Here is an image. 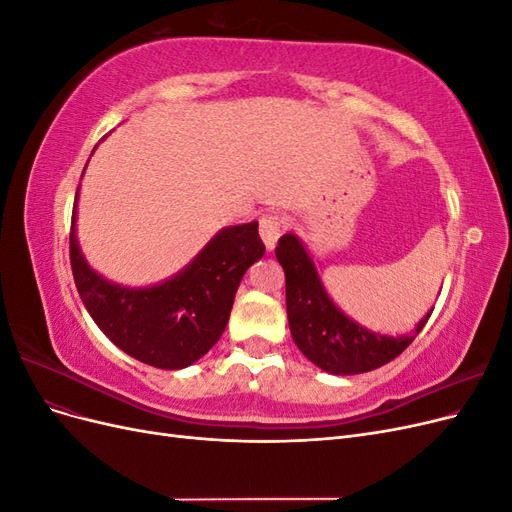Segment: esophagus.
Here are the masks:
<instances>
[{
  "mask_svg": "<svg viewBox=\"0 0 512 512\" xmlns=\"http://www.w3.org/2000/svg\"><path fill=\"white\" fill-rule=\"evenodd\" d=\"M286 228V222L282 215L277 213H265L262 218L258 220V230H260V239L265 241L267 250H273V247L277 245V239L282 237V232Z\"/></svg>",
  "mask_w": 512,
  "mask_h": 512,
  "instance_id": "esophagus-1",
  "label": "esophagus"
}]
</instances>
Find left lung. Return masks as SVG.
<instances>
[{"instance_id":"1","label":"left lung","mask_w":512,"mask_h":512,"mask_svg":"<svg viewBox=\"0 0 512 512\" xmlns=\"http://www.w3.org/2000/svg\"><path fill=\"white\" fill-rule=\"evenodd\" d=\"M275 256L286 273V312L294 344L320 369L335 376L365 374L391 363L423 331L431 312L412 335L389 337L363 329L329 299L312 258L294 235L277 241Z\"/></svg>"}]
</instances>
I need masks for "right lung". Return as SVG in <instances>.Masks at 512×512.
I'll return each instance as SVG.
<instances>
[{"label": "right lung", "mask_w": 512, "mask_h": 512, "mask_svg": "<svg viewBox=\"0 0 512 512\" xmlns=\"http://www.w3.org/2000/svg\"><path fill=\"white\" fill-rule=\"evenodd\" d=\"M79 198V190H76ZM70 230L76 290L100 331L136 361L183 369L222 337L245 271L265 254L258 222L224 228L188 267L151 288H123L89 269Z\"/></svg>", "instance_id": "1"}]
</instances>
